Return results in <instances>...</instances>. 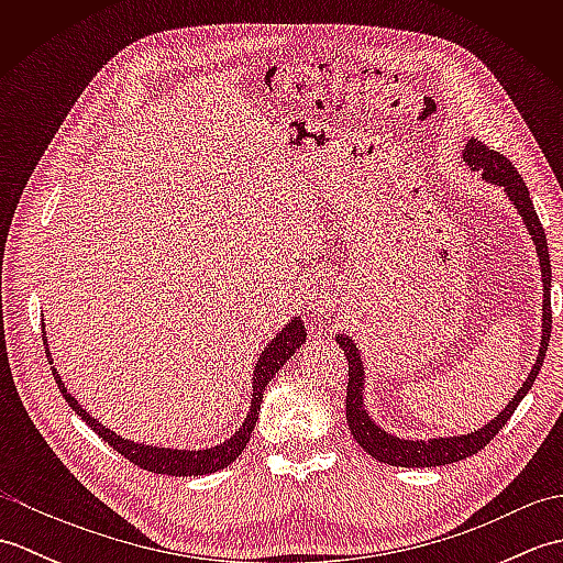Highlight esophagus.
<instances>
[{"mask_svg": "<svg viewBox=\"0 0 563 563\" xmlns=\"http://www.w3.org/2000/svg\"><path fill=\"white\" fill-rule=\"evenodd\" d=\"M336 302H339L336 290L329 288L327 283H317L314 288L307 292V307H309V312H314V314L331 312V309L336 307Z\"/></svg>", "mask_w": 563, "mask_h": 563, "instance_id": "obj_1", "label": "esophagus"}]
</instances>
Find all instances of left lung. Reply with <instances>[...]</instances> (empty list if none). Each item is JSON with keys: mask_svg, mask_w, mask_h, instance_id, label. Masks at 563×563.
I'll use <instances>...</instances> for the list:
<instances>
[{"mask_svg": "<svg viewBox=\"0 0 563 563\" xmlns=\"http://www.w3.org/2000/svg\"><path fill=\"white\" fill-rule=\"evenodd\" d=\"M462 159L466 162L472 172H482V178L488 184L500 186L504 194L508 196L510 206L518 210L525 227H528L532 244L537 249V258H540V271H542V341H540V353H537V361L530 369L528 379L522 382V387L516 391L506 409L500 411L494 421H488L474 433L464 435H448V438H428V440H406L394 433H387L385 428H379L373 416L365 409V365L361 351L351 336L339 333L336 343L343 349L345 361H349V391H345V418H349V428L353 438L357 440L367 454H373L375 460L391 464V466H442L472 457L479 450H484L488 442L496 438L500 428L508 423V418L516 413L518 404L528 397L532 389L537 375H540V367L544 363L549 336H552V263H549V246H547V234L537 218L534 206L530 200V190L525 186L522 176L518 174L516 166L506 159L504 154L496 150H488L479 140H466L462 150Z\"/></svg>", "mask_w": 563, "mask_h": 563, "instance_id": "1", "label": "left lung"}]
</instances>
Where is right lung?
<instances>
[{"label":"right lung","mask_w":563,"mask_h":563,"mask_svg":"<svg viewBox=\"0 0 563 563\" xmlns=\"http://www.w3.org/2000/svg\"><path fill=\"white\" fill-rule=\"evenodd\" d=\"M305 341H307L305 321L300 317H292L288 324L275 333L271 343L258 355V361L254 365V377H251V406H249L244 423L239 426V430L232 438H227L224 442H220V445L202 448V450H174V448L145 445V442H135V440H128L123 435H115L111 428H106L103 423L97 421V418L84 411L79 401L67 391L63 377L57 375V367L53 365L51 349H45V355H47V363L53 365V377L57 382L59 391H63L65 401L71 406V411H75L81 421L93 430V433L109 442L115 452H121L125 460L137 464L140 470H147L154 474L198 476V474H212V472L224 470L227 464H232L239 454L244 452L246 442L251 438V430H254L258 411H261L263 389H266V385L275 377V373H278V369L290 361L295 351L302 349ZM43 343L47 345V336H43Z\"/></svg>","instance_id":"1"}]
</instances>
